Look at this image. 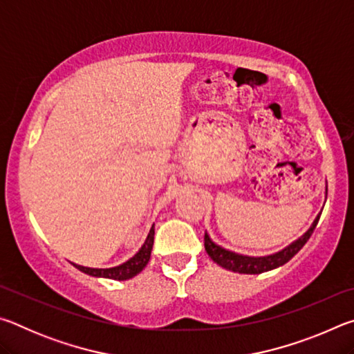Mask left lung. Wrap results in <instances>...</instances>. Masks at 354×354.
<instances>
[{"instance_id": "left-lung-1", "label": "left lung", "mask_w": 354, "mask_h": 354, "mask_svg": "<svg viewBox=\"0 0 354 354\" xmlns=\"http://www.w3.org/2000/svg\"><path fill=\"white\" fill-rule=\"evenodd\" d=\"M319 218H320V214L317 215L314 223L310 225L309 230L304 232L298 241H295L293 243H290L289 247H286L284 250H281L278 253L270 254V256L251 257V256L232 253V251L221 248L217 243H214L207 234H205V248L207 251V254L211 256V259L215 263H218L220 267L226 268V270L247 273V274H259L263 272L273 270V268H278L281 266H284L286 262H289L292 257L304 247V243L309 241V237L313 236L315 226L319 223Z\"/></svg>"}]
</instances>
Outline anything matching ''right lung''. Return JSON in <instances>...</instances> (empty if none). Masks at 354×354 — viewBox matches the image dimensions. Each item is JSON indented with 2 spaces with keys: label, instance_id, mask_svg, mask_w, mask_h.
I'll list each match as a JSON object with an SVG mask.
<instances>
[{
  "label": "right lung",
  "instance_id": "1",
  "mask_svg": "<svg viewBox=\"0 0 354 354\" xmlns=\"http://www.w3.org/2000/svg\"><path fill=\"white\" fill-rule=\"evenodd\" d=\"M153 242H154V225L151 226V230H149L147 241L142 245V248L137 251L129 261L122 263V266L112 267V268H91V267L77 266V263H73V266L77 268V270L91 274V277L109 278V279H117V281L129 279L136 277V274H139L143 268L147 267L149 256H151Z\"/></svg>",
  "mask_w": 354,
  "mask_h": 354
}]
</instances>
